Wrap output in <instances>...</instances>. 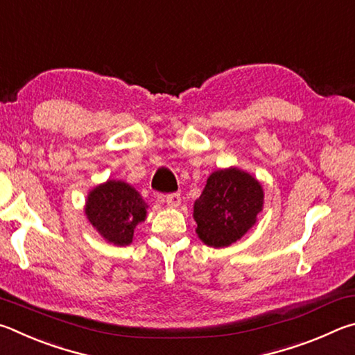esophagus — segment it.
Masks as SVG:
<instances>
[{"instance_id": "34e87169", "label": "esophagus", "mask_w": 355, "mask_h": 355, "mask_svg": "<svg viewBox=\"0 0 355 355\" xmlns=\"http://www.w3.org/2000/svg\"><path fill=\"white\" fill-rule=\"evenodd\" d=\"M165 201H166V206H170V207H178L179 204H181V195H179V193L166 195Z\"/></svg>"}]
</instances>
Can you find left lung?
<instances>
[{"instance_id": "8db88e82", "label": "left lung", "mask_w": 355, "mask_h": 355, "mask_svg": "<svg viewBox=\"0 0 355 355\" xmlns=\"http://www.w3.org/2000/svg\"><path fill=\"white\" fill-rule=\"evenodd\" d=\"M263 187L251 173L229 166L215 170L193 204L196 234L210 248H227L257 223Z\"/></svg>"}]
</instances>
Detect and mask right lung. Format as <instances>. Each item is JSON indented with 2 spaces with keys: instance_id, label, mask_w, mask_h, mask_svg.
I'll return each mask as SVG.
<instances>
[{
  "instance_id": "obj_1",
  "label": "right lung",
  "mask_w": 355,
  "mask_h": 355,
  "mask_svg": "<svg viewBox=\"0 0 355 355\" xmlns=\"http://www.w3.org/2000/svg\"><path fill=\"white\" fill-rule=\"evenodd\" d=\"M148 204L132 185L107 179L87 195L84 214L101 237L115 246L132 243L135 226L146 220Z\"/></svg>"
}]
</instances>
